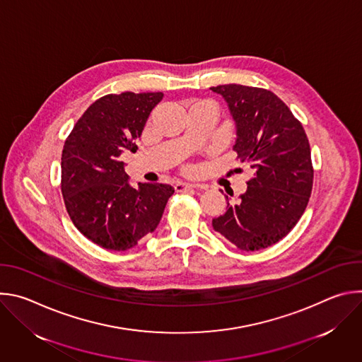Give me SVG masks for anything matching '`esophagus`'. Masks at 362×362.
Returning a JSON list of instances; mask_svg holds the SVG:
<instances>
[{"mask_svg":"<svg viewBox=\"0 0 362 362\" xmlns=\"http://www.w3.org/2000/svg\"><path fill=\"white\" fill-rule=\"evenodd\" d=\"M193 187H203V185H200V183H186V182H177L175 185V189L177 192H183L186 189H193Z\"/></svg>","mask_w":362,"mask_h":362,"instance_id":"esophagus-1","label":"esophagus"}]
</instances>
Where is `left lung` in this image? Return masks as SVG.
<instances>
[{"label":"left lung","instance_id":"left-lung-1","mask_svg":"<svg viewBox=\"0 0 362 362\" xmlns=\"http://www.w3.org/2000/svg\"><path fill=\"white\" fill-rule=\"evenodd\" d=\"M211 90L226 101L235 122L238 162L253 170L247 189L223 215L216 232L240 250L265 249L298 223L311 196L314 170L302 124L272 91L242 84Z\"/></svg>","mask_w":362,"mask_h":362}]
</instances>
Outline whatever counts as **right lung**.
Returning a JSON list of instances; mask_svg holds the SVG:
<instances>
[{
	"label": "right lung",
	"mask_w": 362,
	"mask_h": 362,
	"mask_svg": "<svg viewBox=\"0 0 362 362\" xmlns=\"http://www.w3.org/2000/svg\"><path fill=\"white\" fill-rule=\"evenodd\" d=\"M163 93L107 94L84 112L62 154V192L74 226L109 250H129L158 228L175 189L134 187L120 156L137 150L150 112Z\"/></svg>",
	"instance_id": "obj_1"
}]
</instances>
